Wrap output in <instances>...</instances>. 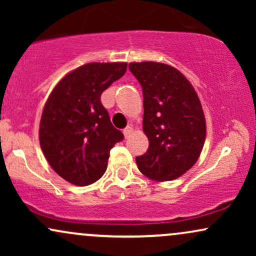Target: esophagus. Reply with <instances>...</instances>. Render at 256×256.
Segmentation results:
<instances>
[{
  "label": "esophagus",
  "mask_w": 256,
  "mask_h": 256,
  "mask_svg": "<svg viewBox=\"0 0 256 256\" xmlns=\"http://www.w3.org/2000/svg\"><path fill=\"white\" fill-rule=\"evenodd\" d=\"M132 131H134V128H132L131 126H128V128H124V136L128 138L132 134Z\"/></svg>",
  "instance_id": "1"
}]
</instances>
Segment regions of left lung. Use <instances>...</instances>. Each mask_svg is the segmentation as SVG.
<instances>
[{"label": "left lung", "instance_id": "8db88e82", "mask_svg": "<svg viewBox=\"0 0 256 256\" xmlns=\"http://www.w3.org/2000/svg\"><path fill=\"white\" fill-rule=\"evenodd\" d=\"M143 91V131L146 152L136 158L138 170L156 182L183 176L198 161L206 140V120L198 94L178 70L168 64H128Z\"/></svg>", "mask_w": 256, "mask_h": 256}]
</instances>
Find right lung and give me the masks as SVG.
<instances>
[{"label":"right lung","mask_w":256,"mask_h":256,"mask_svg":"<svg viewBox=\"0 0 256 256\" xmlns=\"http://www.w3.org/2000/svg\"><path fill=\"white\" fill-rule=\"evenodd\" d=\"M125 62H92L64 77L40 118V143L49 165L64 180L85 186L107 170L110 152L124 140L101 104L102 92L125 74Z\"/></svg>","instance_id":"obj_1"}]
</instances>
